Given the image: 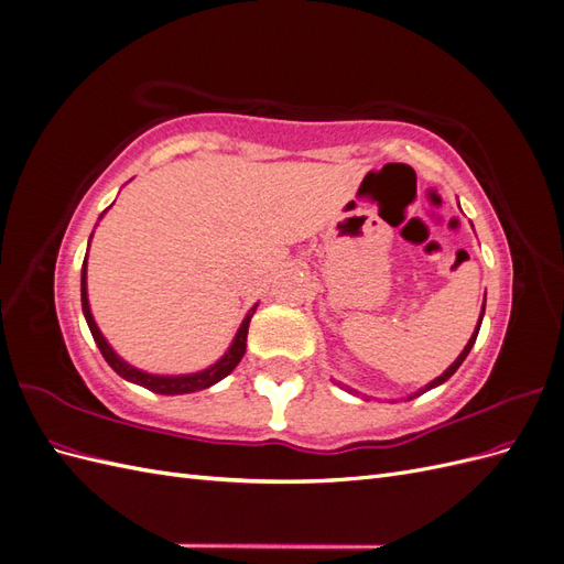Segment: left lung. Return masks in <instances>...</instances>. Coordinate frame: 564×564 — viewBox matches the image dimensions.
Here are the masks:
<instances>
[{"instance_id":"left-lung-1","label":"left lung","mask_w":564,"mask_h":564,"mask_svg":"<svg viewBox=\"0 0 564 564\" xmlns=\"http://www.w3.org/2000/svg\"><path fill=\"white\" fill-rule=\"evenodd\" d=\"M482 315H485V308H482ZM480 324H482V317H480ZM480 324H477V329H475V334L470 336V340H468V346L464 348V352H460V355L456 357V362H454V365H452V367H449V369H447L445 373H442V377H437V379H435V381H433V383H431L429 388H425V390H431V388H435V386H440V383H445V381H447V379L452 377V373H454V371H456V369L460 367V362H464V360H466V355L470 352V348H473V344H475V338H477V332H480Z\"/></svg>"}]
</instances>
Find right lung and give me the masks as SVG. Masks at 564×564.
<instances>
[{"instance_id":"obj_1","label":"right lung","mask_w":564,"mask_h":564,"mask_svg":"<svg viewBox=\"0 0 564 564\" xmlns=\"http://www.w3.org/2000/svg\"><path fill=\"white\" fill-rule=\"evenodd\" d=\"M82 311H84V317H87V324L91 329V336L96 340L98 350L104 352L106 362L119 373V377L127 379V381H133L139 383L152 392H160V395H183V392H195V390H204L209 388L214 383H218L220 379H226L228 373L237 367V362L242 360V355L247 350V329H249V319L251 315L245 317L240 332H237L235 340L230 350L224 355V360H218L214 367L204 369L199 373H191V377H152V373H145V371H139L133 369L131 365H127L124 360H119V357L115 355V350L108 346V340L104 338V334L98 332L96 322L91 317V311H89V299H87V259H84V265H82Z\"/></svg>"}]
</instances>
